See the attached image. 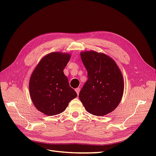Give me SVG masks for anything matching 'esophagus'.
I'll return each instance as SVG.
<instances>
[{
    "label": "esophagus",
    "mask_w": 156,
    "mask_h": 156,
    "mask_svg": "<svg viewBox=\"0 0 156 156\" xmlns=\"http://www.w3.org/2000/svg\"><path fill=\"white\" fill-rule=\"evenodd\" d=\"M75 92H76V93L77 94V95H79V92H80V88H75Z\"/></svg>",
    "instance_id": "1"
}]
</instances>
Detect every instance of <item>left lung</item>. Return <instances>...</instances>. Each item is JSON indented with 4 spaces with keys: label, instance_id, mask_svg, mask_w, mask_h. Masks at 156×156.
Instances as JSON below:
<instances>
[{
    "label": "left lung",
    "instance_id": "obj_1",
    "mask_svg": "<svg viewBox=\"0 0 156 156\" xmlns=\"http://www.w3.org/2000/svg\"><path fill=\"white\" fill-rule=\"evenodd\" d=\"M88 80L79 93L87 112L104 116L119 106L123 96L124 80L118 65L109 56L95 51L81 52Z\"/></svg>",
    "mask_w": 156,
    "mask_h": 156
}]
</instances>
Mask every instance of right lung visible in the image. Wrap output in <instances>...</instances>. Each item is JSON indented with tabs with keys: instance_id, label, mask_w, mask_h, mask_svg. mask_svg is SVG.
Returning <instances> with one entry per match:
<instances>
[{
	"instance_id": "right-lung-1",
	"label": "right lung",
	"mask_w": 156,
	"mask_h": 156,
	"mask_svg": "<svg viewBox=\"0 0 156 156\" xmlns=\"http://www.w3.org/2000/svg\"><path fill=\"white\" fill-rule=\"evenodd\" d=\"M70 58L69 53L52 52L40 60L30 75L31 100L37 109L45 115L62 112L69 102L77 96L63 72Z\"/></svg>"
}]
</instances>
